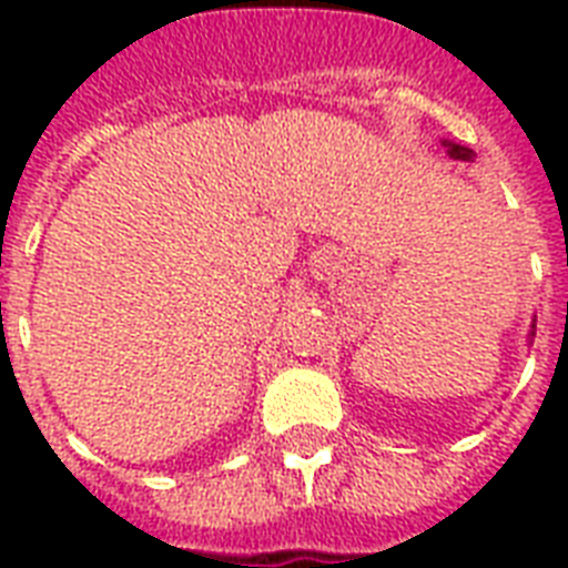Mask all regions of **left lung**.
Listing matches in <instances>:
<instances>
[{
    "label": "left lung",
    "mask_w": 568,
    "mask_h": 568,
    "mask_svg": "<svg viewBox=\"0 0 568 568\" xmlns=\"http://www.w3.org/2000/svg\"><path fill=\"white\" fill-rule=\"evenodd\" d=\"M450 150L448 153L454 155V159H463V162H471L475 159V150H468V146H459V144H448Z\"/></svg>",
    "instance_id": "left-lung-1"
}]
</instances>
